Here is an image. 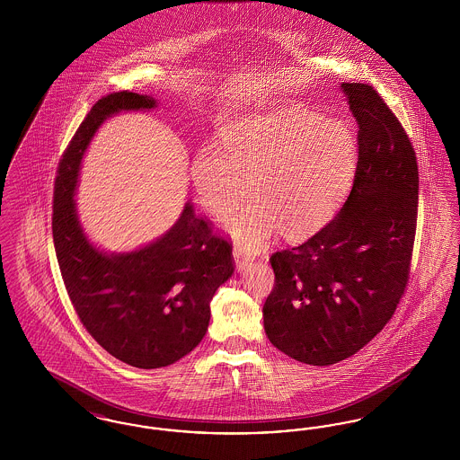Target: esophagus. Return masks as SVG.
<instances>
[{"mask_svg": "<svg viewBox=\"0 0 460 460\" xmlns=\"http://www.w3.org/2000/svg\"><path fill=\"white\" fill-rule=\"evenodd\" d=\"M233 255H234V262H236V267H238V270H243V269H246L250 263L253 262V257L250 255V253H246L243 248L240 246H236L234 248V252H233Z\"/></svg>", "mask_w": 460, "mask_h": 460, "instance_id": "34e87169", "label": "esophagus"}]
</instances>
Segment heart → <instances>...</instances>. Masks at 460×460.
Here are the masks:
<instances>
[{"label":"heart","instance_id":"obj_1","mask_svg":"<svg viewBox=\"0 0 460 460\" xmlns=\"http://www.w3.org/2000/svg\"><path fill=\"white\" fill-rule=\"evenodd\" d=\"M350 124L300 105L255 111L222 132V150L207 145L191 162L201 205L231 214L252 184L255 198L227 222L229 233L257 248L281 229L300 240L321 229L340 207L355 171Z\"/></svg>","mask_w":460,"mask_h":460}]
</instances>
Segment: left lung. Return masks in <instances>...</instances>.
Returning <instances> with one entry per match:
<instances>
[{"instance_id": "1", "label": "left lung", "mask_w": 460, "mask_h": 460, "mask_svg": "<svg viewBox=\"0 0 460 460\" xmlns=\"http://www.w3.org/2000/svg\"><path fill=\"white\" fill-rule=\"evenodd\" d=\"M340 89L358 122L350 193L317 234L270 257L276 285L263 305L269 341L310 366L349 358L385 328L416 234L419 172L407 134L372 86Z\"/></svg>"}]
</instances>
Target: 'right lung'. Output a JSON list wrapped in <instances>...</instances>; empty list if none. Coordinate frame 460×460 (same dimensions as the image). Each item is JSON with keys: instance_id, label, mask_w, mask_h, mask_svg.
<instances>
[{"instance_id": "add662e5", "label": "right lung", "mask_w": 460, "mask_h": 460, "mask_svg": "<svg viewBox=\"0 0 460 460\" xmlns=\"http://www.w3.org/2000/svg\"><path fill=\"white\" fill-rule=\"evenodd\" d=\"M156 107L154 96L129 91L102 98L66 148L53 201V243L72 305L110 355L139 369L167 367L195 350L212 296L234 274L231 244L197 217L191 199L169 231L129 252L100 248L79 220L75 195L94 134L113 115Z\"/></svg>"}]
</instances>
